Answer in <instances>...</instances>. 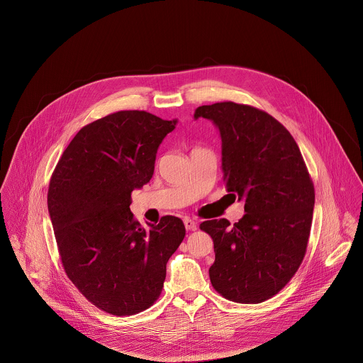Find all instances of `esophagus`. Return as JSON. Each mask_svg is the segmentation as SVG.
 I'll list each match as a JSON object with an SVG mask.
<instances>
[{"label":"esophagus","mask_w":363,"mask_h":363,"mask_svg":"<svg viewBox=\"0 0 363 363\" xmlns=\"http://www.w3.org/2000/svg\"><path fill=\"white\" fill-rule=\"evenodd\" d=\"M183 222H184V226H186L187 230H196L197 229V222L196 220H193L190 218H184Z\"/></svg>","instance_id":"esophagus-1"}]
</instances>
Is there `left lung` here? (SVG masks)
Listing matches in <instances>:
<instances>
[{
    "label": "left lung",
    "mask_w": 363,
    "mask_h": 363,
    "mask_svg": "<svg viewBox=\"0 0 363 363\" xmlns=\"http://www.w3.org/2000/svg\"><path fill=\"white\" fill-rule=\"evenodd\" d=\"M200 117L219 131L226 189L246 212L233 226L223 218L200 225L213 240L209 279L229 301L259 303L289 282L305 257L314 208L311 176L291 133L268 113L222 102L197 107L194 118Z\"/></svg>",
    "instance_id": "obj_1"
}]
</instances>
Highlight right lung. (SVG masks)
Returning a JSON list of instances; mask_svg holds the SVG:
<instances>
[{
  "mask_svg": "<svg viewBox=\"0 0 363 363\" xmlns=\"http://www.w3.org/2000/svg\"><path fill=\"white\" fill-rule=\"evenodd\" d=\"M177 120L124 110L85 127L52 172L48 207L62 267L79 292L114 315H133L159 298L166 262L184 239L182 219L143 228L131 193L147 184L156 152Z\"/></svg>",
  "mask_w": 363,
  "mask_h": 363,
  "instance_id": "right-lung-1",
  "label": "right lung"
}]
</instances>
